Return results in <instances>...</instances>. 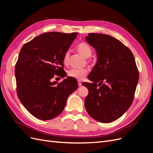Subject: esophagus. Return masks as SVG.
I'll use <instances>...</instances> for the list:
<instances>
[{"label":"esophagus","mask_w":153,"mask_h":153,"mask_svg":"<svg viewBox=\"0 0 153 153\" xmlns=\"http://www.w3.org/2000/svg\"><path fill=\"white\" fill-rule=\"evenodd\" d=\"M78 86H82V82H80V81H78Z\"/></svg>","instance_id":"1"}]
</instances>
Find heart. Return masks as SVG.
Returning a JSON list of instances; mask_svg holds the SVG:
<instances>
[{
    "mask_svg": "<svg viewBox=\"0 0 153 153\" xmlns=\"http://www.w3.org/2000/svg\"><path fill=\"white\" fill-rule=\"evenodd\" d=\"M76 49L82 55H84L85 57H89L92 55V49L90 46L85 42L79 43L76 46ZM63 63L65 65H68L69 62V53L66 52L63 56ZM88 73V69L86 68L78 69L72 68L69 70L68 74V76L75 78L76 80H81L84 79V77Z\"/></svg>",
    "mask_w": 153,
    "mask_h": 153,
    "instance_id": "obj_1",
    "label": "heart"
}]
</instances>
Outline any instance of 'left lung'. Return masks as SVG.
<instances>
[{
  "mask_svg": "<svg viewBox=\"0 0 153 153\" xmlns=\"http://www.w3.org/2000/svg\"><path fill=\"white\" fill-rule=\"evenodd\" d=\"M87 42L97 53V62L84 82L89 90L85 107L91 117L108 123L119 119L131 106L139 78L131 51L107 34L89 33Z\"/></svg>",
  "mask_w": 153,
  "mask_h": 153,
  "instance_id": "1",
  "label": "left lung"
}]
</instances>
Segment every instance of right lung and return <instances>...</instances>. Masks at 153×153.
I'll list each match as a JSON object with an SVG mask.
<instances>
[{
  "label": "right lung",
  "mask_w": 153,
  "mask_h": 153,
  "mask_svg": "<svg viewBox=\"0 0 153 153\" xmlns=\"http://www.w3.org/2000/svg\"><path fill=\"white\" fill-rule=\"evenodd\" d=\"M77 32H46L23 46L15 65L16 92L24 107L39 119L46 121L63 111L68 96L78 88L75 78L52 82L57 75L64 77L63 56Z\"/></svg>",
  "instance_id": "right-lung-1"
}]
</instances>
